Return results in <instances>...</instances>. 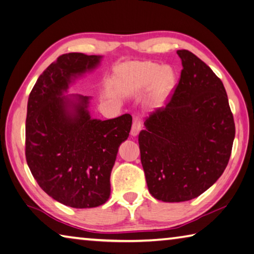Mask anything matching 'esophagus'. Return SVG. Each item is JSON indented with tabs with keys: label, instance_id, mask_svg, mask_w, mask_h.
I'll return each mask as SVG.
<instances>
[{
	"label": "esophagus",
	"instance_id": "esophagus-1",
	"mask_svg": "<svg viewBox=\"0 0 254 254\" xmlns=\"http://www.w3.org/2000/svg\"><path fill=\"white\" fill-rule=\"evenodd\" d=\"M141 128H142V123L140 121V119L135 118L134 120H133V124H132V128H131V135L136 136L140 133Z\"/></svg>",
	"mask_w": 254,
	"mask_h": 254
}]
</instances>
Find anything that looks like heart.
I'll list each match as a JSON object with an SVG mask.
<instances>
[{
    "label": "heart",
    "mask_w": 254,
    "mask_h": 254,
    "mask_svg": "<svg viewBox=\"0 0 254 254\" xmlns=\"http://www.w3.org/2000/svg\"><path fill=\"white\" fill-rule=\"evenodd\" d=\"M118 79L120 89L128 95L140 93L150 86L151 103L160 107L172 93L175 75L170 66L161 67L152 62H132L120 68Z\"/></svg>",
    "instance_id": "obj_1"
}]
</instances>
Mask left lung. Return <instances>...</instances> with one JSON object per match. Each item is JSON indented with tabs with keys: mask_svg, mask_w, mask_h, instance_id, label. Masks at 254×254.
I'll use <instances>...</instances> for the list:
<instances>
[{
	"mask_svg": "<svg viewBox=\"0 0 254 254\" xmlns=\"http://www.w3.org/2000/svg\"><path fill=\"white\" fill-rule=\"evenodd\" d=\"M182 71L172 99L145 120L141 162L152 196L194 199L227 168L236 126L223 83L190 51L179 50Z\"/></svg>",
	"mask_w": 254,
	"mask_h": 254,
	"instance_id": "1",
	"label": "left lung"
}]
</instances>
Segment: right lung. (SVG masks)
Instances as JSON below:
<instances>
[{"label":"right lung","instance_id":"1","mask_svg":"<svg viewBox=\"0 0 254 254\" xmlns=\"http://www.w3.org/2000/svg\"><path fill=\"white\" fill-rule=\"evenodd\" d=\"M102 58L61 55L39 76L27 101L25 156L31 173L51 197L75 209L109 200L112 168L132 126L130 114L105 121L91 118V96L64 95Z\"/></svg>","mask_w":254,"mask_h":254}]
</instances>
